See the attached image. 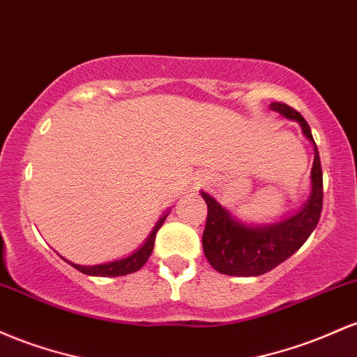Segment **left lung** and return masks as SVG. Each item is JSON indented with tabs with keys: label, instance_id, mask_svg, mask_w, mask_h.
Returning <instances> with one entry per match:
<instances>
[{
	"label": "left lung",
	"instance_id": "obj_1",
	"mask_svg": "<svg viewBox=\"0 0 357 357\" xmlns=\"http://www.w3.org/2000/svg\"><path fill=\"white\" fill-rule=\"evenodd\" d=\"M271 109L294 119L302 126L303 135L314 145V167H312V194L298 214L271 226H244L227 212L215 199L202 192L207 204V221L202 234V248L207 261L215 271L231 276H258L273 270L280 263L300 250L308 236L319 224L324 202L322 167L317 145L310 126L303 116L288 104L273 102Z\"/></svg>",
	"mask_w": 357,
	"mask_h": 357
}]
</instances>
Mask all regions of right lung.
Masks as SVG:
<instances>
[{
    "label": "right lung",
    "mask_w": 357,
    "mask_h": 357,
    "mask_svg": "<svg viewBox=\"0 0 357 357\" xmlns=\"http://www.w3.org/2000/svg\"><path fill=\"white\" fill-rule=\"evenodd\" d=\"M165 219H167V214L162 215V219L157 222L155 229L151 231L150 236H148L145 244H143V246L139 248L136 253L128 256V258H125V259H118V261L104 263V265H96V266H81V265H74V263H70V261L69 263L75 268V270L81 271V273L91 275V276H123L128 273H135V271H138L139 268H142L148 261V258H150L151 251H153V246H155V238H157V232L160 227H162V224Z\"/></svg>",
    "instance_id": "obj_1"
}]
</instances>
